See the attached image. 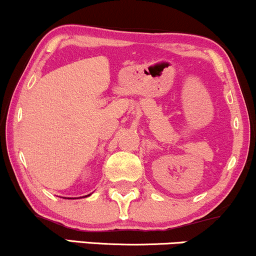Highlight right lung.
Wrapping results in <instances>:
<instances>
[{
	"label": "right lung",
	"instance_id": "obj_1",
	"mask_svg": "<svg viewBox=\"0 0 256 256\" xmlns=\"http://www.w3.org/2000/svg\"><path fill=\"white\" fill-rule=\"evenodd\" d=\"M88 196H90V194H88Z\"/></svg>",
	"mask_w": 256,
	"mask_h": 256
}]
</instances>
